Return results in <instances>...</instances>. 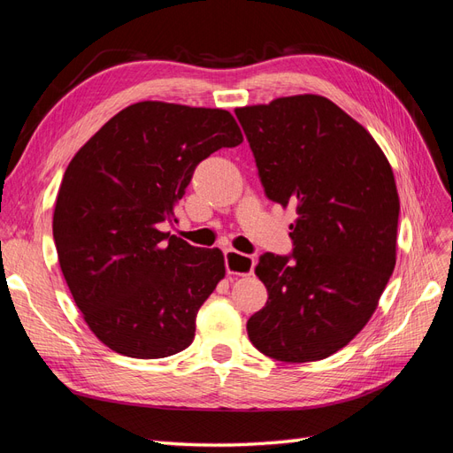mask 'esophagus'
Listing matches in <instances>:
<instances>
[{
  "label": "esophagus",
  "mask_w": 453,
  "mask_h": 453,
  "mask_svg": "<svg viewBox=\"0 0 453 453\" xmlns=\"http://www.w3.org/2000/svg\"><path fill=\"white\" fill-rule=\"evenodd\" d=\"M226 257V269L229 275H239V277H247L254 271V257L241 254L234 249H227L224 252Z\"/></svg>",
  "instance_id": "1"
}]
</instances>
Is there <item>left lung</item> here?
Returning a JSON list of instances; mask_svg holds the SVG:
<instances>
[{"mask_svg": "<svg viewBox=\"0 0 453 453\" xmlns=\"http://www.w3.org/2000/svg\"><path fill=\"white\" fill-rule=\"evenodd\" d=\"M265 196L294 206L292 254L260 256L267 303L249 338L282 363L340 351L376 311L396 262L398 193L363 125L317 95L235 110Z\"/></svg>", "mask_w": 453, "mask_h": 453, "instance_id": "8db88e82", "label": "left lung"}]
</instances>
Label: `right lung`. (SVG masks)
I'll return each instance as SVG.
<instances>
[{"label":"right lung","mask_w":453,"mask_h":453,"mask_svg":"<svg viewBox=\"0 0 453 453\" xmlns=\"http://www.w3.org/2000/svg\"><path fill=\"white\" fill-rule=\"evenodd\" d=\"M242 134L226 110L138 102L75 153L53 216L62 275L88 328L115 353L184 351L226 275L218 249L163 234L196 166Z\"/></svg>","instance_id":"1"}]
</instances>
